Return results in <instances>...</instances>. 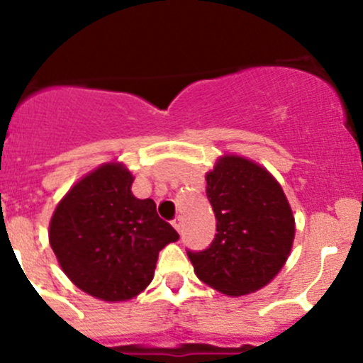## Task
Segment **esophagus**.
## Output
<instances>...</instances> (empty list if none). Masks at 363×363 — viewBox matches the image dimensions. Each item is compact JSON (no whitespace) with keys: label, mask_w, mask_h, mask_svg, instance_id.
Returning a JSON list of instances; mask_svg holds the SVG:
<instances>
[{"label":"esophagus","mask_w":363,"mask_h":363,"mask_svg":"<svg viewBox=\"0 0 363 363\" xmlns=\"http://www.w3.org/2000/svg\"><path fill=\"white\" fill-rule=\"evenodd\" d=\"M172 227L176 228L179 234H182V218H181V216H176V218H174Z\"/></svg>","instance_id":"34e87169"}]
</instances>
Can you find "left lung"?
<instances>
[{"mask_svg": "<svg viewBox=\"0 0 363 363\" xmlns=\"http://www.w3.org/2000/svg\"><path fill=\"white\" fill-rule=\"evenodd\" d=\"M216 235L187 252L196 277L228 297L261 290L281 272L295 239V218L280 182L251 158L225 153L206 172Z\"/></svg>", "mask_w": 363, "mask_h": 363, "instance_id": "left-lung-1", "label": "left lung"}]
</instances>
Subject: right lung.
<instances>
[{"mask_svg":"<svg viewBox=\"0 0 363 363\" xmlns=\"http://www.w3.org/2000/svg\"><path fill=\"white\" fill-rule=\"evenodd\" d=\"M135 176L112 160L78 179L54 208L51 244L74 286L104 302H126L152 283L158 252L179 239L157 215L153 199H138Z\"/></svg>","mask_w":363,"mask_h":363,"instance_id":"add662e5","label":"right lung"}]
</instances>
